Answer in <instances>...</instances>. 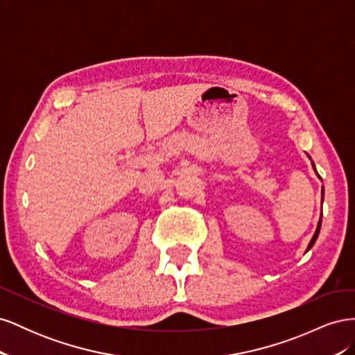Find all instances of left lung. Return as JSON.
Here are the masks:
<instances>
[{
  "label": "left lung",
  "instance_id": "left-lung-1",
  "mask_svg": "<svg viewBox=\"0 0 355 355\" xmlns=\"http://www.w3.org/2000/svg\"><path fill=\"white\" fill-rule=\"evenodd\" d=\"M313 166H314V163H313ZM314 170H315V167H314ZM321 216H323V213H321ZM321 216H320V220H318V225H317V230H315V232H314V235H313V239H311V241H309V244H308V249H306V250H309L311 247L314 245V243H315V240H317V237H318L320 228H321Z\"/></svg>",
  "mask_w": 355,
  "mask_h": 355
}]
</instances>
